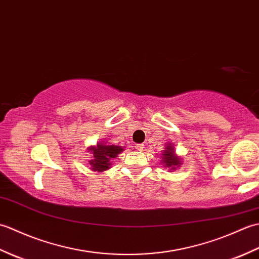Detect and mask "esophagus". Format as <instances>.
<instances>
[{"mask_svg": "<svg viewBox=\"0 0 259 259\" xmlns=\"http://www.w3.org/2000/svg\"><path fill=\"white\" fill-rule=\"evenodd\" d=\"M135 148L138 151H142L144 150V148H145V145H142V144H137V145H135Z\"/></svg>", "mask_w": 259, "mask_h": 259, "instance_id": "1", "label": "esophagus"}]
</instances>
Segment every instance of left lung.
Instances as JSON below:
<instances>
[{"mask_svg": "<svg viewBox=\"0 0 259 259\" xmlns=\"http://www.w3.org/2000/svg\"><path fill=\"white\" fill-rule=\"evenodd\" d=\"M161 162L164 168H169L171 171L178 169L183 164V158L176 153L175 146L172 144L166 145V148H164L161 155Z\"/></svg>", "mask_w": 259, "mask_h": 259, "instance_id": "obj_1", "label": "left lung"}]
</instances>
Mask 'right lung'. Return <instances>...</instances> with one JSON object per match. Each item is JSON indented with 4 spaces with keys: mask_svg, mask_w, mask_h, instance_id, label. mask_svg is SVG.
I'll list each match as a JSON object with an SVG mask.
<instances>
[{
    "mask_svg": "<svg viewBox=\"0 0 259 259\" xmlns=\"http://www.w3.org/2000/svg\"><path fill=\"white\" fill-rule=\"evenodd\" d=\"M88 150L92 155L90 160L88 161L91 166L90 168L93 171L103 172L111 168V160L123 151V148L119 145L109 144L108 141L103 140L95 146H90Z\"/></svg>",
    "mask_w": 259,
    "mask_h": 259,
    "instance_id": "right-lung-1",
    "label": "right lung"
}]
</instances>
